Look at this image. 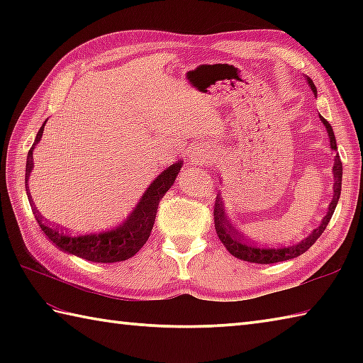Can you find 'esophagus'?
I'll return each instance as SVG.
<instances>
[{"label":"esophagus","mask_w":363,"mask_h":363,"mask_svg":"<svg viewBox=\"0 0 363 363\" xmlns=\"http://www.w3.org/2000/svg\"><path fill=\"white\" fill-rule=\"evenodd\" d=\"M196 156H198V154H196ZM195 162H199V157H196V159H195Z\"/></svg>","instance_id":"34e87169"}]
</instances>
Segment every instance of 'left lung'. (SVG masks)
Returning a JSON list of instances; mask_svg holds the SVG:
<instances>
[{
	"label": "left lung",
	"instance_id": "1",
	"mask_svg": "<svg viewBox=\"0 0 363 363\" xmlns=\"http://www.w3.org/2000/svg\"><path fill=\"white\" fill-rule=\"evenodd\" d=\"M307 84H309L312 91L317 95V87L311 78H307ZM320 120L323 121V125L328 129V135L330 140V148L335 151V159H334V168H333V174H334V196L333 201H330L328 207V213L325 215V218L321 220L320 226L317 229H313L312 233L307 235L304 240H301L299 243L287 246V248H264V246H257L251 242L246 240V238L238 233V230L230 225L229 218L226 217L225 212V204H223L220 195H217V199H215V207H213V221H215V230H217L218 238L221 243L226 246V250L233 254L234 257L242 259L246 262H252V264H276V262H282V260H289L293 257H298L301 254H304L311 246L317 242V238L325 233V229L328 226V223L330 221V217L334 215V211L337 207L338 199H340L342 194V176H343V167H342V160L340 156L337 152V142H335V135L333 126L321 117Z\"/></svg>",
	"mask_w": 363,
	"mask_h": 363
}]
</instances>
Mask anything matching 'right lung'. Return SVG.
<instances>
[{"label":"right lung","mask_w":363,"mask_h":363,"mask_svg":"<svg viewBox=\"0 0 363 363\" xmlns=\"http://www.w3.org/2000/svg\"><path fill=\"white\" fill-rule=\"evenodd\" d=\"M45 123L42 125V128L38 129L34 145L30 146V150L28 152V159H26L25 182H26V194H28L29 201H33V196H30L29 187H28L29 174L33 172V167H34L33 152H34L35 145L40 142ZM181 167H182V160H177L173 165H169L167 169H164V172H162L156 179L150 184V187L145 190L140 201L137 203L135 209L130 212L129 217L123 221L121 225H118L113 229L101 230V233H96V234L72 235L68 233H64L62 229L48 225V223L38 215L37 207L33 206L35 220L38 223V226L42 228L45 235L50 238V242H52V245H56L57 248L62 250L64 252L73 254V256H78L81 259H86L90 262H98V264H113V262L126 260L129 257H133L134 254L146 243V240H148V237L152 230L154 220H156L160 199L164 198V195L169 189H172Z\"/></svg>","instance_id":"1"}]
</instances>
